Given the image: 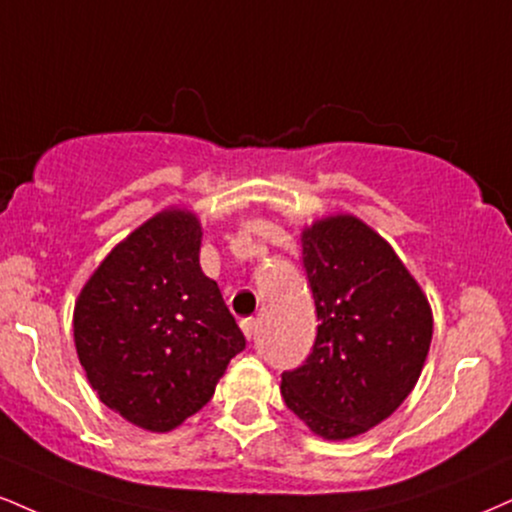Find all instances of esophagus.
Segmentation results:
<instances>
[{"mask_svg":"<svg viewBox=\"0 0 512 512\" xmlns=\"http://www.w3.org/2000/svg\"><path fill=\"white\" fill-rule=\"evenodd\" d=\"M240 329H243L245 336L252 338V336H255V329H257V319L255 317L240 319Z\"/></svg>","mask_w":512,"mask_h":512,"instance_id":"34e87169","label":"esophagus"}]
</instances>
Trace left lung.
<instances>
[{"mask_svg": "<svg viewBox=\"0 0 512 512\" xmlns=\"http://www.w3.org/2000/svg\"><path fill=\"white\" fill-rule=\"evenodd\" d=\"M303 264L319 326L307 360L281 374V396L322 439H353L415 389L432 307L391 245L353 214L303 229Z\"/></svg>", "mask_w": 512, "mask_h": 512, "instance_id": "left-lung-1", "label": "left lung"}]
</instances>
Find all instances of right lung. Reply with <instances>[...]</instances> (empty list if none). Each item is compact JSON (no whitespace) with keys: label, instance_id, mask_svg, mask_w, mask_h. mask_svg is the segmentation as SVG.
<instances>
[{"label":"right lung","instance_id":"add662e5","mask_svg":"<svg viewBox=\"0 0 512 512\" xmlns=\"http://www.w3.org/2000/svg\"><path fill=\"white\" fill-rule=\"evenodd\" d=\"M202 226L164 209L123 238L80 291L76 353L109 410L171 432L214 396L245 336L200 269Z\"/></svg>","mask_w":512,"mask_h":512}]
</instances>
